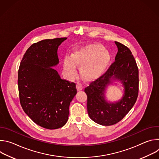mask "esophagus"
<instances>
[{
  "mask_svg": "<svg viewBox=\"0 0 159 159\" xmlns=\"http://www.w3.org/2000/svg\"><path fill=\"white\" fill-rule=\"evenodd\" d=\"M77 89L78 90H82L83 89V86H82V85L80 83L78 82V83L77 84Z\"/></svg>",
  "mask_w": 159,
  "mask_h": 159,
  "instance_id": "esophagus-1",
  "label": "esophagus"
}]
</instances>
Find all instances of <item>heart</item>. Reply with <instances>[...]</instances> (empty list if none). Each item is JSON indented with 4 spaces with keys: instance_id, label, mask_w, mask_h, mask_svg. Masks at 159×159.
<instances>
[{
    "instance_id": "heart-1",
    "label": "heart",
    "mask_w": 159,
    "mask_h": 159,
    "mask_svg": "<svg viewBox=\"0 0 159 159\" xmlns=\"http://www.w3.org/2000/svg\"><path fill=\"white\" fill-rule=\"evenodd\" d=\"M109 61V55L100 44H90L74 52L72 57L66 56L63 68L67 77L70 79L77 75L76 65L81 66L82 77L92 80L100 77Z\"/></svg>"
}]
</instances>
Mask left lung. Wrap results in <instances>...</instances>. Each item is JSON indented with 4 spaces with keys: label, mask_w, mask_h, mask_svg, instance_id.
<instances>
[{
    "label": "left lung",
    "mask_w": 159,
    "mask_h": 159,
    "mask_svg": "<svg viewBox=\"0 0 159 159\" xmlns=\"http://www.w3.org/2000/svg\"><path fill=\"white\" fill-rule=\"evenodd\" d=\"M118 53L107 72L84 90L87 96V112L93 121L102 126H110L120 121L131 109L139 93V69L129 49L115 41ZM120 83L124 94L118 101L107 99L110 85Z\"/></svg>",
    "instance_id": "left-lung-1"
}]
</instances>
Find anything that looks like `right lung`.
<instances>
[{
  "mask_svg": "<svg viewBox=\"0 0 159 159\" xmlns=\"http://www.w3.org/2000/svg\"><path fill=\"white\" fill-rule=\"evenodd\" d=\"M67 38L44 39L34 43L22 58L18 72L20 105L38 125L48 129L63 126L69 106L77 94L76 85L61 79L58 48Z\"/></svg>",
  "mask_w": 159,
  "mask_h": 159,
  "instance_id": "1",
  "label": "right lung"
}]
</instances>
